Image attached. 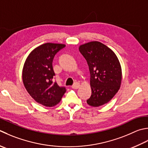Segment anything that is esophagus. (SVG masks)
Wrapping results in <instances>:
<instances>
[{
  "mask_svg": "<svg viewBox=\"0 0 148 148\" xmlns=\"http://www.w3.org/2000/svg\"><path fill=\"white\" fill-rule=\"evenodd\" d=\"M79 86H80V84L79 83L76 82V83H75L74 85L72 86V88H73V89H77L79 87Z\"/></svg>",
  "mask_w": 148,
  "mask_h": 148,
  "instance_id": "1",
  "label": "esophagus"
}]
</instances>
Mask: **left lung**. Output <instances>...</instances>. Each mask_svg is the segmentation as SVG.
Segmentation results:
<instances>
[{"mask_svg": "<svg viewBox=\"0 0 148 148\" xmlns=\"http://www.w3.org/2000/svg\"><path fill=\"white\" fill-rule=\"evenodd\" d=\"M90 74L92 95L88 105L97 107L109 102L120 88L122 71L119 61L110 49L94 41L79 46Z\"/></svg>", "mask_w": 148, "mask_h": 148, "instance_id": "8db88e82", "label": "left lung"}]
</instances>
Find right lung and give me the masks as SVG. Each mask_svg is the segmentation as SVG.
<instances>
[{
	"label": "right lung",
	"mask_w": 148,
	"mask_h": 148,
	"mask_svg": "<svg viewBox=\"0 0 148 148\" xmlns=\"http://www.w3.org/2000/svg\"><path fill=\"white\" fill-rule=\"evenodd\" d=\"M65 45L46 43L34 49L29 55L22 71L25 88L37 103L47 106L56 105L66 92L64 86L54 82L53 59Z\"/></svg>",
	"instance_id": "add662e5"
}]
</instances>
